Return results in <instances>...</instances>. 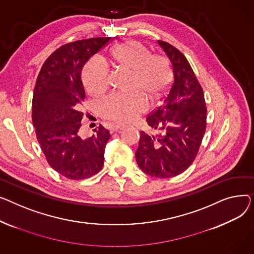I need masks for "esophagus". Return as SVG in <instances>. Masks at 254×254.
Listing matches in <instances>:
<instances>
[{
	"label": "esophagus",
	"instance_id": "obj_1",
	"mask_svg": "<svg viewBox=\"0 0 254 254\" xmlns=\"http://www.w3.org/2000/svg\"><path fill=\"white\" fill-rule=\"evenodd\" d=\"M123 128H124V126H122V125H114V126H113V130H114V131L122 130Z\"/></svg>",
	"mask_w": 254,
	"mask_h": 254
}]
</instances>
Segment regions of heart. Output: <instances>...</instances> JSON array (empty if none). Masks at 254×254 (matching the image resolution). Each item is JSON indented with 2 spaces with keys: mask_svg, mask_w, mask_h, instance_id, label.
I'll use <instances>...</instances> for the list:
<instances>
[{
  "mask_svg": "<svg viewBox=\"0 0 254 254\" xmlns=\"http://www.w3.org/2000/svg\"><path fill=\"white\" fill-rule=\"evenodd\" d=\"M111 59L117 66L131 72L129 89L136 91L112 93L99 102V110L110 121L127 123L146 110L147 100L144 94L156 100L166 91L171 79L170 63L165 55L151 54L137 41L117 45L111 52ZM108 78L109 68L101 58L94 57L86 64L83 81L90 93L99 94L106 90Z\"/></svg>",
  "mask_w": 254,
  "mask_h": 254,
  "instance_id": "obj_1",
  "label": "heart"
}]
</instances>
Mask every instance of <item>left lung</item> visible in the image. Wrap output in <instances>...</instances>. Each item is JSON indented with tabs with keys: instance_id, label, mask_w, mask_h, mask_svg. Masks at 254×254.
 <instances>
[{
	"instance_id": "8db88e82",
	"label": "left lung",
	"mask_w": 254,
	"mask_h": 254,
	"mask_svg": "<svg viewBox=\"0 0 254 254\" xmlns=\"http://www.w3.org/2000/svg\"><path fill=\"white\" fill-rule=\"evenodd\" d=\"M158 43L170 59L173 78L163 103L146 118L158 134L140 132L135 157L143 172L167 178L182 174L196 159L206 131L207 108L186 56L167 42Z\"/></svg>"
}]
</instances>
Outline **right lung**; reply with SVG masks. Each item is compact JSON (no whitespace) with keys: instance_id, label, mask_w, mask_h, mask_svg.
Returning a JSON list of instances; mask_svg holds the SVG:
<instances>
[{"instance_id":"right-lung-1","label":"right lung","mask_w":254,"mask_h":254,"mask_svg":"<svg viewBox=\"0 0 254 254\" xmlns=\"http://www.w3.org/2000/svg\"><path fill=\"white\" fill-rule=\"evenodd\" d=\"M111 40L91 38L63 45L46 59L36 82L32 120L37 139L49 165L68 180L89 178L103 166L111 134L100 125L91 136L81 135L80 107L86 99L81 72Z\"/></svg>"}]
</instances>
